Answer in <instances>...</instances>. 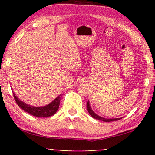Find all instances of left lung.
Wrapping results in <instances>:
<instances>
[{
    "instance_id": "1",
    "label": "left lung",
    "mask_w": 155,
    "mask_h": 155,
    "mask_svg": "<svg viewBox=\"0 0 155 155\" xmlns=\"http://www.w3.org/2000/svg\"><path fill=\"white\" fill-rule=\"evenodd\" d=\"M87 111L89 114H90V116H92V118H95V119L99 120H102V121L104 122H111V121H114V120H118L120 119V118H105L103 117H101L99 115H97L96 113H94V111L92 109V108L90 107V101H87Z\"/></svg>"
}]
</instances>
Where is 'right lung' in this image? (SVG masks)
I'll list each match as a JSON object with an SVG mask.
<instances>
[{
    "mask_svg": "<svg viewBox=\"0 0 155 155\" xmlns=\"http://www.w3.org/2000/svg\"><path fill=\"white\" fill-rule=\"evenodd\" d=\"M12 92H13L15 100L16 103L18 104V105L21 109L24 110L25 111H26L27 113L31 114V115L39 118L49 117V116L54 115L56 113L57 110L58 109L59 105H60L61 98L63 95V94L58 95L51 102L47 105L44 106V107H33V106H30L26 103L23 102L22 101H21L16 96L13 91H12Z\"/></svg>",
    "mask_w": 155,
    "mask_h": 155,
    "instance_id": "add662e5",
    "label": "right lung"
}]
</instances>
